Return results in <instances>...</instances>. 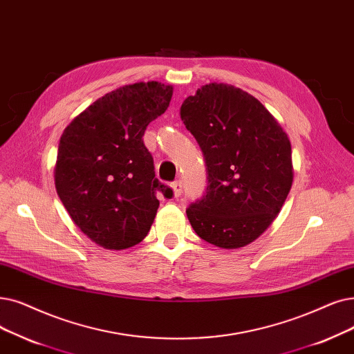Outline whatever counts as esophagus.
I'll return each mask as SVG.
<instances>
[{
    "instance_id": "obj_1",
    "label": "esophagus",
    "mask_w": 354,
    "mask_h": 354,
    "mask_svg": "<svg viewBox=\"0 0 354 354\" xmlns=\"http://www.w3.org/2000/svg\"><path fill=\"white\" fill-rule=\"evenodd\" d=\"M172 191H174V196L175 198L180 196V194L183 191V187H182V182L180 180H176V182L172 183Z\"/></svg>"
}]
</instances>
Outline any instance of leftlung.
<instances>
[{
    "mask_svg": "<svg viewBox=\"0 0 354 354\" xmlns=\"http://www.w3.org/2000/svg\"><path fill=\"white\" fill-rule=\"evenodd\" d=\"M180 118L205 156V195L187 209L203 240L240 249L278 217L294 182L286 131L240 88L211 82L180 106Z\"/></svg>",
    "mask_w": 354,
    "mask_h": 354,
    "instance_id": "8db88e82",
    "label": "left lung"
}]
</instances>
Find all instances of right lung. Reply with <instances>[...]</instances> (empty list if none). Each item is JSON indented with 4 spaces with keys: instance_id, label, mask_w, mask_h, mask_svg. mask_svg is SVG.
<instances>
[{
    "instance_id": "obj_1",
    "label": "right lung",
    "mask_w": 354,
    "mask_h": 354,
    "mask_svg": "<svg viewBox=\"0 0 354 354\" xmlns=\"http://www.w3.org/2000/svg\"><path fill=\"white\" fill-rule=\"evenodd\" d=\"M172 95V85L156 81L120 86L76 115L60 137L56 192L76 227L106 250L139 244L156 217V191L172 196L155 178L142 139Z\"/></svg>"
}]
</instances>
